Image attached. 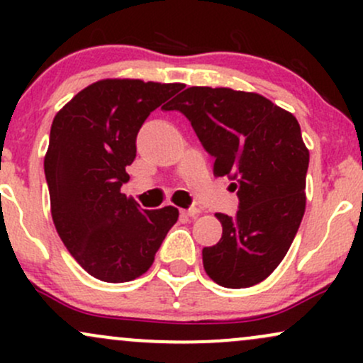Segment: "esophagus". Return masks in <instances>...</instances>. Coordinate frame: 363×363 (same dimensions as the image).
I'll return each mask as SVG.
<instances>
[{"label":"esophagus","instance_id":"obj_1","mask_svg":"<svg viewBox=\"0 0 363 363\" xmlns=\"http://www.w3.org/2000/svg\"><path fill=\"white\" fill-rule=\"evenodd\" d=\"M181 215H184V216H196V215H199V208H189V210H181Z\"/></svg>","mask_w":363,"mask_h":363}]
</instances>
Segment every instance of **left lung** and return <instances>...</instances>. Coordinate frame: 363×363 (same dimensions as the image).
<instances>
[{"instance_id":"1","label":"left lung","mask_w":363,"mask_h":363,"mask_svg":"<svg viewBox=\"0 0 363 363\" xmlns=\"http://www.w3.org/2000/svg\"><path fill=\"white\" fill-rule=\"evenodd\" d=\"M167 111L191 121L215 177L235 181L239 211L215 215L223 232L203 249L206 274L227 289L257 285L289 252L306 211L309 150L298 121L256 91L225 86H189Z\"/></svg>"}]
</instances>
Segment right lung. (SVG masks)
<instances>
[{
  "mask_svg": "<svg viewBox=\"0 0 363 363\" xmlns=\"http://www.w3.org/2000/svg\"><path fill=\"white\" fill-rule=\"evenodd\" d=\"M182 89L106 78L54 116L44 157L52 222L69 254L97 280L123 283L147 273L177 222V208L141 210L121 186L129 181L141 124Z\"/></svg>",
  "mask_w": 363,
  "mask_h": 363,
  "instance_id": "1",
  "label": "right lung"
}]
</instances>
